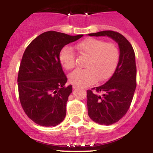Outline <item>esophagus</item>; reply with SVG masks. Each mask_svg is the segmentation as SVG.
Here are the masks:
<instances>
[{
    "mask_svg": "<svg viewBox=\"0 0 153 153\" xmlns=\"http://www.w3.org/2000/svg\"><path fill=\"white\" fill-rule=\"evenodd\" d=\"M76 88H78V86H75V85L73 86V89H76Z\"/></svg>",
    "mask_w": 153,
    "mask_h": 153,
    "instance_id": "1",
    "label": "esophagus"
}]
</instances>
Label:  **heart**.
Masks as SVG:
<instances>
[{
  "label": "heart",
  "mask_w": 153,
  "mask_h": 153,
  "mask_svg": "<svg viewBox=\"0 0 153 153\" xmlns=\"http://www.w3.org/2000/svg\"><path fill=\"white\" fill-rule=\"evenodd\" d=\"M75 48L87 57L85 69H76L69 75V81L78 86H86L95 81L109 79L115 72L119 61V50L115 44L104 40L89 38L80 41ZM59 61L67 70L75 66V53L71 47L65 46L59 52Z\"/></svg>",
  "instance_id": "1"
}]
</instances>
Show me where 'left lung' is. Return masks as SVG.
<instances>
[{
	"instance_id": "1",
	"label": "left lung",
	"mask_w": 153,
	"mask_h": 153,
	"mask_svg": "<svg viewBox=\"0 0 153 153\" xmlns=\"http://www.w3.org/2000/svg\"><path fill=\"white\" fill-rule=\"evenodd\" d=\"M89 35H106L115 40L120 49L119 61L110 79L102 86L86 91L89 118L98 124L108 126L121 119L132 103L136 88L135 52L130 43L119 32L106 30Z\"/></svg>"
}]
</instances>
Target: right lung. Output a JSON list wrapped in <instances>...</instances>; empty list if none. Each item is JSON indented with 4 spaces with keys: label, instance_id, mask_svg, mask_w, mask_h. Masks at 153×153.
Segmentation results:
<instances>
[{
    "label": "right lung",
    "instance_id": "right-lung-1",
    "mask_svg": "<svg viewBox=\"0 0 153 153\" xmlns=\"http://www.w3.org/2000/svg\"><path fill=\"white\" fill-rule=\"evenodd\" d=\"M82 36L49 31L35 38L24 51L18 71V94L23 109L35 124L55 126L64 121L72 86H65L67 78L59 52Z\"/></svg>",
    "mask_w": 153,
    "mask_h": 153
}]
</instances>
